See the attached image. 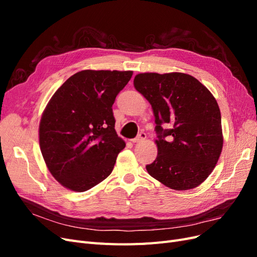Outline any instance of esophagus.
Segmentation results:
<instances>
[{
    "mask_svg": "<svg viewBox=\"0 0 257 257\" xmlns=\"http://www.w3.org/2000/svg\"><path fill=\"white\" fill-rule=\"evenodd\" d=\"M146 138H147V135H146L145 132H141V133H139L135 138L132 139L131 142L132 143H141V142H144Z\"/></svg>",
    "mask_w": 257,
    "mask_h": 257,
    "instance_id": "esophagus-1",
    "label": "esophagus"
}]
</instances>
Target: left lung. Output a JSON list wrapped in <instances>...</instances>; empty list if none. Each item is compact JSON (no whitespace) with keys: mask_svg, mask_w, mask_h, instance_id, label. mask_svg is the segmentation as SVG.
Wrapping results in <instances>:
<instances>
[{"mask_svg":"<svg viewBox=\"0 0 257 257\" xmlns=\"http://www.w3.org/2000/svg\"><path fill=\"white\" fill-rule=\"evenodd\" d=\"M135 89L151 104L158 157L146 168L176 191L196 188L212 173L223 147L221 112L203 83L183 73H143ZM163 123L172 129L164 130Z\"/></svg>","mask_w":257,"mask_h":257,"instance_id":"obj_1","label":"left lung"}]
</instances>
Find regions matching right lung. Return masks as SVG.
Instances as JSON below:
<instances>
[{"label":"right lung","instance_id":"add662e5","mask_svg":"<svg viewBox=\"0 0 257 257\" xmlns=\"http://www.w3.org/2000/svg\"><path fill=\"white\" fill-rule=\"evenodd\" d=\"M132 71L74 74L46 106L40 146L49 172L66 189L88 191L109 176L125 147L114 130L112 105Z\"/></svg>","mask_w":257,"mask_h":257}]
</instances>
